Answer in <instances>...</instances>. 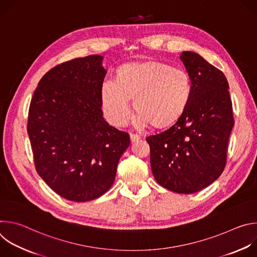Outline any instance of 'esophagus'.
Listing matches in <instances>:
<instances>
[{
  "label": "esophagus",
  "mask_w": 257,
  "mask_h": 257,
  "mask_svg": "<svg viewBox=\"0 0 257 257\" xmlns=\"http://www.w3.org/2000/svg\"><path fill=\"white\" fill-rule=\"evenodd\" d=\"M141 138V136L139 134H135V133H131L130 134V139L132 142H135L137 140H139Z\"/></svg>",
  "instance_id": "obj_1"
}]
</instances>
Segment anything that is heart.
<instances>
[{"instance_id":"b5f03b06","label":"heart","mask_w":257,"mask_h":257,"mask_svg":"<svg viewBox=\"0 0 257 257\" xmlns=\"http://www.w3.org/2000/svg\"><path fill=\"white\" fill-rule=\"evenodd\" d=\"M191 91V79L184 69L160 62L130 63L118 70L117 81L103 82L102 108L111 123L122 126L131 116L129 99H134L142 124L164 128L181 117Z\"/></svg>"}]
</instances>
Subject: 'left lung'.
<instances>
[{"label": "left lung", "mask_w": 257, "mask_h": 257, "mask_svg": "<svg viewBox=\"0 0 257 257\" xmlns=\"http://www.w3.org/2000/svg\"><path fill=\"white\" fill-rule=\"evenodd\" d=\"M180 59L191 79L188 104L173 126L146 141L156 181L173 192L191 194L223 173L234 117L224 73L193 52H183Z\"/></svg>", "instance_id": "1"}]
</instances>
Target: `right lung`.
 Here are the masks:
<instances>
[{"label":"right lung","instance_id":"1","mask_svg":"<svg viewBox=\"0 0 257 257\" xmlns=\"http://www.w3.org/2000/svg\"><path fill=\"white\" fill-rule=\"evenodd\" d=\"M102 59L91 55L52 68L29 106L27 133L36 172L57 194L75 202L111 188L130 145L129 134L102 117Z\"/></svg>","mask_w":257,"mask_h":257}]
</instances>
